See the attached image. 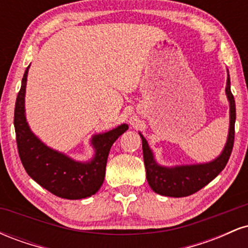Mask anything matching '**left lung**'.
Here are the masks:
<instances>
[{
  "label": "left lung",
  "mask_w": 248,
  "mask_h": 248,
  "mask_svg": "<svg viewBox=\"0 0 248 248\" xmlns=\"http://www.w3.org/2000/svg\"><path fill=\"white\" fill-rule=\"evenodd\" d=\"M226 95L230 101V130L226 144L223 153L216 160L209 163L192 164V166L181 167H162L156 163L153 152L148 146V142L143 135L142 139V150H143L144 167H146L147 181L150 187L156 193L168 197H186L199 191L213 178H216L224 169L231 156L233 143H234V124H235V101L231 92V81L227 77Z\"/></svg>",
  "instance_id": "left-lung-1"
}]
</instances>
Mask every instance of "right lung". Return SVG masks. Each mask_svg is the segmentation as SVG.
<instances>
[{
    "instance_id": "1",
    "label": "right lung",
    "mask_w": 248,
    "mask_h": 248,
    "mask_svg": "<svg viewBox=\"0 0 248 248\" xmlns=\"http://www.w3.org/2000/svg\"><path fill=\"white\" fill-rule=\"evenodd\" d=\"M28 70L29 67L22 79L14 114L18 155L25 171L39 186L61 198L81 199L94 195L104 183L110 147L126 132L128 126L124 124L109 132L93 136L91 142L95 155L86 163L51 149L31 132L25 119L24 96Z\"/></svg>"
}]
</instances>
